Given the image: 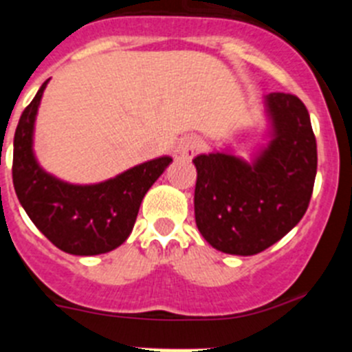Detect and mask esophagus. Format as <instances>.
<instances>
[{"label":"esophagus","instance_id":"34e87169","mask_svg":"<svg viewBox=\"0 0 352 352\" xmlns=\"http://www.w3.org/2000/svg\"><path fill=\"white\" fill-rule=\"evenodd\" d=\"M201 148H203L201 139L195 138V135H186L179 141L178 148H176V155L183 158H194L201 151Z\"/></svg>","mask_w":352,"mask_h":352}]
</instances>
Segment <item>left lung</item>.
Wrapping results in <instances>:
<instances>
[{"mask_svg": "<svg viewBox=\"0 0 352 352\" xmlns=\"http://www.w3.org/2000/svg\"><path fill=\"white\" fill-rule=\"evenodd\" d=\"M273 141L254 166L232 155L194 158L195 223L213 248L254 256L284 238L303 219L317 173L309 111L296 95L266 96Z\"/></svg>", "mask_w": 352, "mask_h": 352, "instance_id": "obj_1", "label": "left lung"}]
</instances>
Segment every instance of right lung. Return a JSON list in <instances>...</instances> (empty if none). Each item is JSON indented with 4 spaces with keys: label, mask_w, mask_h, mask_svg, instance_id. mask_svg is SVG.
<instances>
[{
    "label": "right lung",
    "mask_w": 352,
    "mask_h": 352,
    "mask_svg": "<svg viewBox=\"0 0 352 352\" xmlns=\"http://www.w3.org/2000/svg\"><path fill=\"white\" fill-rule=\"evenodd\" d=\"M47 80L21 114L14 135L12 179L19 203L52 245L74 256H98L120 247L132 232L149 186L173 158L149 160L98 185H68L36 164L31 139Z\"/></svg>",
    "instance_id": "add662e5"
}]
</instances>
